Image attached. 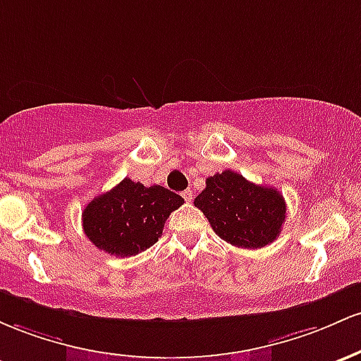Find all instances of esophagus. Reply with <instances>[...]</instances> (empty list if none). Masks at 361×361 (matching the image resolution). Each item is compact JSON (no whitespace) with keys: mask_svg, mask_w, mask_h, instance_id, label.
<instances>
[{"mask_svg":"<svg viewBox=\"0 0 361 361\" xmlns=\"http://www.w3.org/2000/svg\"><path fill=\"white\" fill-rule=\"evenodd\" d=\"M182 197H184L185 202H191L192 201V191H191V189H185V191L182 192Z\"/></svg>","mask_w":361,"mask_h":361,"instance_id":"esophagus-1","label":"esophagus"}]
</instances>
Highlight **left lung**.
Instances as JSON below:
<instances>
[{"instance_id":"left-lung-1","label":"left lung","mask_w":361,"mask_h":361,"mask_svg":"<svg viewBox=\"0 0 361 361\" xmlns=\"http://www.w3.org/2000/svg\"><path fill=\"white\" fill-rule=\"evenodd\" d=\"M194 206L218 237L242 249L269 245L286 218V202L278 189L252 184L233 170L208 177Z\"/></svg>"}]
</instances>
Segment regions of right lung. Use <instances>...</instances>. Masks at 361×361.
Here are the masks:
<instances>
[{
    "instance_id": "right-lung-1",
    "label": "right lung",
    "mask_w": 361,
    "mask_h": 361,
    "mask_svg": "<svg viewBox=\"0 0 361 361\" xmlns=\"http://www.w3.org/2000/svg\"><path fill=\"white\" fill-rule=\"evenodd\" d=\"M184 204L179 194L161 185L121 180L83 209V232L97 249L129 257L159 242L170 213Z\"/></svg>"
}]
</instances>
